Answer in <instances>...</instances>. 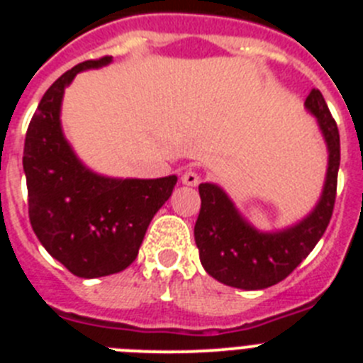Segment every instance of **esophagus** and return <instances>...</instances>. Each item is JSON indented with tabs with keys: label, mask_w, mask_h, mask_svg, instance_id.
<instances>
[{
	"label": "esophagus",
	"mask_w": 363,
	"mask_h": 363,
	"mask_svg": "<svg viewBox=\"0 0 363 363\" xmlns=\"http://www.w3.org/2000/svg\"><path fill=\"white\" fill-rule=\"evenodd\" d=\"M200 182H201L200 174H198V172H194V171H185L184 176H182V184L189 185V187H196Z\"/></svg>",
	"instance_id": "34e87169"
}]
</instances>
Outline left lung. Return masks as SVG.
<instances>
[{
    "label": "left lung",
    "mask_w": 363,
    "mask_h": 363,
    "mask_svg": "<svg viewBox=\"0 0 363 363\" xmlns=\"http://www.w3.org/2000/svg\"><path fill=\"white\" fill-rule=\"evenodd\" d=\"M306 108L316 118L327 147L322 196L298 223L281 230H259L242 216L227 192L216 184H200L201 209L194 225L200 262L214 280L256 291L287 278L320 242L333 216L340 169V134L325 99L313 89Z\"/></svg>",
    "instance_id": "obj_1"
}]
</instances>
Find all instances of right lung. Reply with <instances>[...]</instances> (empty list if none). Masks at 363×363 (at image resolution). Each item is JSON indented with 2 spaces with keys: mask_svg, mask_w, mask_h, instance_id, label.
Returning <instances> with one entry per match:
<instances>
[{
  "mask_svg": "<svg viewBox=\"0 0 363 363\" xmlns=\"http://www.w3.org/2000/svg\"><path fill=\"white\" fill-rule=\"evenodd\" d=\"M111 56L89 60L57 78L38 105L23 149L28 218L41 245L79 278L108 277L136 259L150 220L169 200L176 178H108L76 156L62 129L65 89L82 70L99 69Z\"/></svg>",
  "mask_w": 363,
  "mask_h": 363,
  "instance_id": "right-lung-1",
  "label": "right lung"
}]
</instances>
